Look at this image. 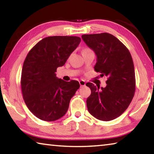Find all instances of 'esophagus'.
Here are the masks:
<instances>
[{
	"label": "esophagus",
	"mask_w": 154,
	"mask_h": 154,
	"mask_svg": "<svg viewBox=\"0 0 154 154\" xmlns=\"http://www.w3.org/2000/svg\"><path fill=\"white\" fill-rule=\"evenodd\" d=\"M79 85H80L81 87L85 86V81L81 80V81H79Z\"/></svg>",
	"instance_id": "34e87169"
}]
</instances>
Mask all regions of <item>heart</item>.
<instances>
[{"instance_id":"b5f03b06","label":"heart","mask_w":154,"mask_h":154,"mask_svg":"<svg viewBox=\"0 0 154 154\" xmlns=\"http://www.w3.org/2000/svg\"><path fill=\"white\" fill-rule=\"evenodd\" d=\"M89 50H90V49H83V51H89Z\"/></svg>"}]
</instances>
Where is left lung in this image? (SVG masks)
<instances>
[{
  "label": "left lung",
  "mask_w": 154,
  "mask_h": 154,
  "mask_svg": "<svg viewBox=\"0 0 154 154\" xmlns=\"http://www.w3.org/2000/svg\"><path fill=\"white\" fill-rule=\"evenodd\" d=\"M82 39L94 51V70L108 77L105 88L92 83L86 104L89 113L96 119L111 121L118 118L128 107L135 92L133 60L127 48L109 33L83 35Z\"/></svg>",
  "instance_id": "left-lung-1"
}]
</instances>
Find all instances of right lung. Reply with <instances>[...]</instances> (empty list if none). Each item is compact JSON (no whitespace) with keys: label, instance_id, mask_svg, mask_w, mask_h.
<instances>
[{"label":"right lung","instance_id":"right-lung-1","mask_svg":"<svg viewBox=\"0 0 154 154\" xmlns=\"http://www.w3.org/2000/svg\"><path fill=\"white\" fill-rule=\"evenodd\" d=\"M80 42L78 36H48L28 52L23 64L21 88L27 107L41 120L52 122L64 116L80 87L77 81L65 82L55 73Z\"/></svg>","mask_w":154,"mask_h":154}]
</instances>
